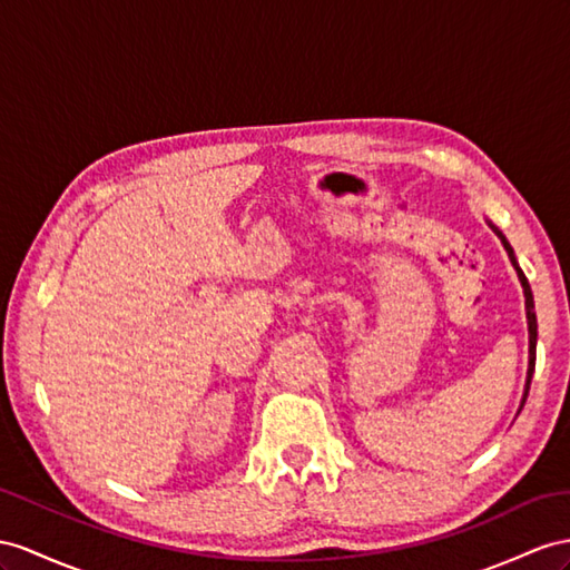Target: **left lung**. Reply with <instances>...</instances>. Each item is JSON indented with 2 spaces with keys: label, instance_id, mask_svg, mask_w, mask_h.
Instances as JSON below:
<instances>
[{
  "label": "left lung",
  "instance_id": "8db88e82",
  "mask_svg": "<svg viewBox=\"0 0 570 570\" xmlns=\"http://www.w3.org/2000/svg\"><path fill=\"white\" fill-rule=\"evenodd\" d=\"M495 233H499V230H495ZM499 236H501V233H499ZM501 240H503L505 250H508L510 259H513V265H515V269H518V276H520V282H522V288H524V308H528V325H530V368H528V385H524V397H522V404H524V400H528V392H530L532 373H534V358H537V315H534V298H532V288H530L528 279H524L522 269L518 267L515 255H513V247L508 245V240H505L503 236H501Z\"/></svg>",
  "mask_w": 570,
  "mask_h": 570
}]
</instances>
